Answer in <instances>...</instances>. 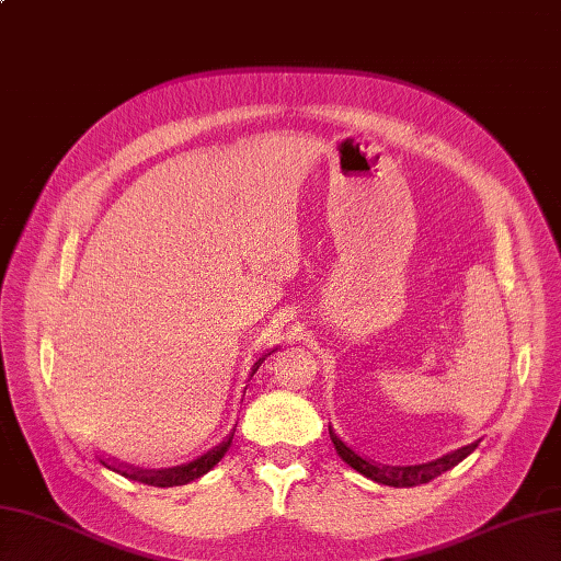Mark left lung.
Returning a JSON list of instances; mask_svg holds the SVG:
<instances>
[{
	"label": "left lung",
	"mask_w": 561,
	"mask_h": 561,
	"mask_svg": "<svg viewBox=\"0 0 561 561\" xmlns=\"http://www.w3.org/2000/svg\"><path fill=\"white\" fill-rule=\"evenodd\" d=\"M328 433H331V440L335 445V453L340 459L350 463L354 471H359L362 476L371 478V481L392 485V488H414L421 483H428L435 476H440L447 469L457 467V463L467 455H471V449L476 447V445H467V447L457 449V453H453V455L440 457V459L428 461V463H419V467H380V463L354 453V449L347 443H343V438H340V435L333 431V426H328Z\"/></svg>",
	"instance_id": "1"
}]
</instances>
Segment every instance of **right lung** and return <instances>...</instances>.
<instances>
[{"mask_svg": "<svg viewBox=\"0 0 561 561\" xmlns=\"http://www.w3.org/2000/svg\"><path fill=\"white\" fill-rule=\"evenodd\" d=\"M264 357L256 359L254 366H252V376L256 374V368L262 366ZM233 435H236V428L230 431L226 438L218 443L216 447H211L209 453H204L202 457L187 461V463H181V467H171V469H138L133 467V463H123L118 459H102L108 469H114L116 473L130 478V481H138V483H147V485H154V488H173V485H185L190 481H195V478L204 476L207 471H211L218 461L224 459V455L228 453L230 443H233Z\"/></svg>", "mask_w": 561, "mask_h": 561, "instance_id": "add662e5", "label": "right lung"}]
</instances>
